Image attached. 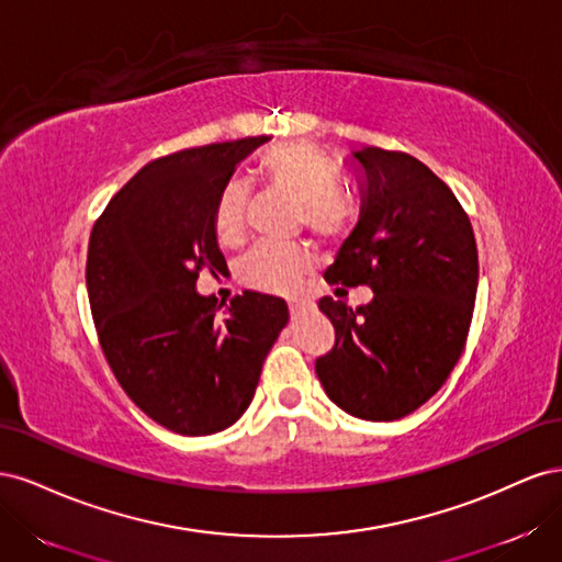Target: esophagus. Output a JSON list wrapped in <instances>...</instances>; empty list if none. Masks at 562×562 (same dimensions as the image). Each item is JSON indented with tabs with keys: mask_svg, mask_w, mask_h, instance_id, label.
<instances>
[{
	"mask_svg": "<svg viewBox=\"0 0 562 562\" xmlns=\"http://www.w3.org/2000/svg\"><path fill=\"white\" fill-rule=\"evenodd\" d=\"M314 310H316V304L310 302V300H291V302H288V312H291L293 318L307 316V314H312Z\"/></svg>",
	"mask_w": 562,
	"mask_h": 562,
	"instance_id": "esophagus-1",
	"label": "esophagus"
}]
</instances>
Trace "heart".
Segmentation results:
<instances>
[{"instance_id": "obj_1", "label": "heart", "mask_w": 562, "mask_h": 562, "mask_svg": "<svg viewBox=\"0 0 562 562\" xmlns=\"http://www.w3.org/2000/svg\"><path fill=\"white\" fill-rule=\"evenodd\" d=\"M260 173L271 190L300 201L302 223L318 236H337L353 217L349 199L339 190V168L310 143H288L269 149L260 161ZM248 187L239 180L220 190L213 206V229L223 246L241 244L246 232ZM310 258L300 248L260 244L239 265V279L255 291L271 295L295 293Z\"/></svg>"}]
</instances>
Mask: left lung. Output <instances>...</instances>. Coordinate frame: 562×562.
Wrapping results in <instances>:
<instances>
[{
  "label": "left lung",
  "mask_w": 562,
  "mask_h": 562,
  "mask_svg": "<svg viewBox=\"0 0 562 562\" xmlns=\"http://www.w3.org/2000/svg\"><path fill=\"white\" fill-rule=\"evenodd\" d=\"M351 159L361 173V217L326 281L370 285L375 295L356 310L318 300L335 347L316 359V375L345 413L391 422L427 403L462 356L479 250L462 203L429 166L380 147L353 149Z\"/></svg>",
  "instance_id": "8db88e82"
}]
</instances>
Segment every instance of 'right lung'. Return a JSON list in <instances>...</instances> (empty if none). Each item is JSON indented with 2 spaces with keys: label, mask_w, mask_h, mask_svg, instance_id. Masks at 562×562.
<instances>
[{
  "label": "right lung",
  "mask_w": 562,
  "mask_h": 562,
  "mask_svg": "<svg viewBox=\"0 0 562 562\" xmlns=\"http://www.w3.org/2000/svg\"><path fill=\"white\" fill-rule=\"evenodd\" d=\"M267 135L149 161L95 220L87 288L100 347L126 396L168 431L217 434L239 419L288 323L281 297L196 293L199 271H225L213 206L234 168Z\"/></svg>",
  "instance_id": "right-lung-1"
}]
</instances>
